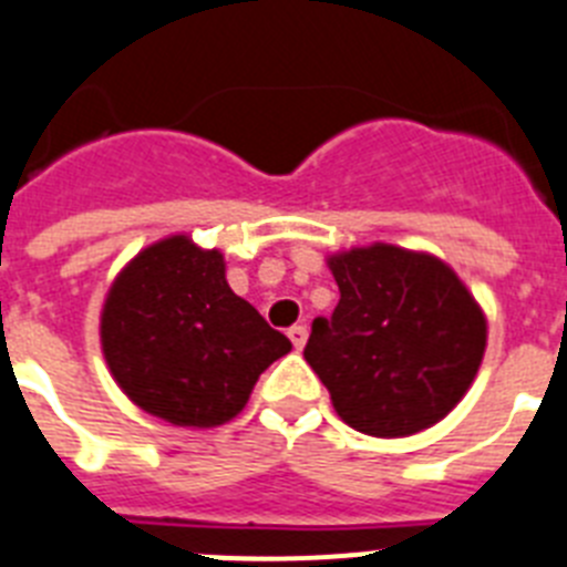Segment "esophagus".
Wrapping results in <instances>:
<instances>
[{"label":"esophagus","instance_id":"esophagus-1","mask_svg":"<svg viewBox=\"0 0 567 567\" xmlns=\"http://www.w3.org/2000/svg\"><path fill=\"white\" fill-rule=\"evenodd\" d=\"M289 339H292L295 350H301L303 344H307V327H303V324H295V327H289Z\"/></svg>","mask_w":567,"mask_h":567}]
</instances>
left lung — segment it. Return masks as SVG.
<instances>
[{
  "label": "left lung",
  "mask_w": 567,
  "mask_h": 567,
  "mask_svg": "<svg viewBox=\"0 0 567 567\" xmlns=\"http://www.w3.org/2000/svg\"><path fill=\"white\" fill-rule=\"evenodd\" d=\"M339 303L303 359L357 432L405 437L455 409L478 373L486 318L443 260L396 246L333 255Z\"/></svg>",
  "instance_id": "8db88e82"
}]
</instances>
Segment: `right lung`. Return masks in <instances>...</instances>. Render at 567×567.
<instances>
[{
	"label": "right lung",
	"mask_w": 567,
	"mask_h": 567,
	"mask_svg": "<svg viewBox=\"0 0 567 567\" xmlns=\"http://www.w3.org/2000/svg\"><path fill=\"white\" fill-rule=\"evenodd\" d=\"M112 377L130 400L173 425H219L240 414L257 377L292 341L234 295L217 249L167 237L133 257L101 316Z\"/></svg>",
	"instance_id": "obj_1"
}]
</instances>
